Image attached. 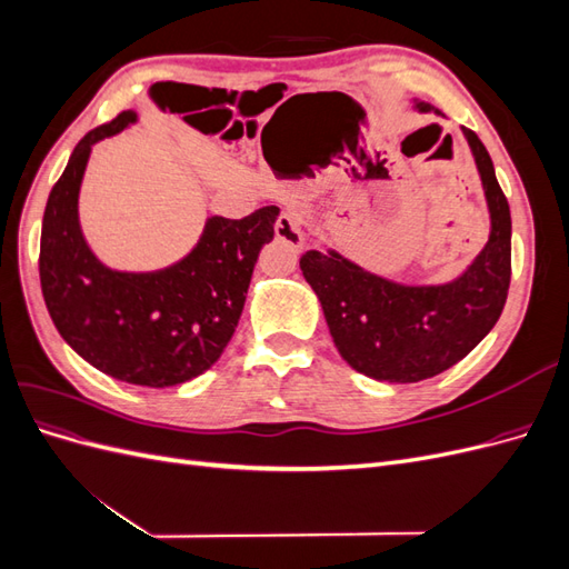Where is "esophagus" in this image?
Masks as SVG:
<instances>
[{
  "instance_id": "obj_1",
  "label": "esophagus",
  "mask_w": 569,
  "mask_h": 569,
  "mask_svg": "<svg viewBox=\"0 0 569 569\" xmlns=\"http://www.w3.org/2000/svg\"><path fill=\"white\" fill-rule=\"evenodd\" d=\"M274 237H278L280 242L291 244L295 249L303 247V234H301V228H299L295 213L282 211L278 216V220H274Z\"/></svg>"
}]
</instances>
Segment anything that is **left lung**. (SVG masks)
Wrapping results in <instances>:
<instances>
[{
	"label": "left lung",
	"mask_w": 569,
	"mask_h": 569,
	"mask_svg": "<svg viewBox=\"0 0 569 569\" xmlns=\"http://www.w3.org/2000/svg\"><path fill=\"white\" fill-rule=\"evenodd\" d=\"M416 109L427 113L435 107L416 101ZM462 134L485 187L491 232L485 249L453 282L399 284L351 263L335 249H311L299 261L337 351L372 380L408 385L449 370L503 313L510 287V206L487 147L472 130L462 128Z\"/></svg>",
	"instance_id": "1"
}]
</instances>
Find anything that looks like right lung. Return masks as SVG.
Masks as SVG:
<instances>
[{"mask_svg":"<svg viewBox=\"0 0 569 569\" xmlns=\"http://www.w3.org/2000/svg\"><path fill=\"white\" fill-rule=\"evenodd\" d=\"M134 120V111H123L90 130L51 187L42 218L40 284L59 335L80 358L120 382L163 389L206 372L226 351L280 209L263 206L242 220L209 218L197 247L168 268H107L80 230V182L92 144Z\"/></svg>","mask_w":569,"mask_h":569,"instance_id":"add662e5","label":"right lung"}]
</instances>
